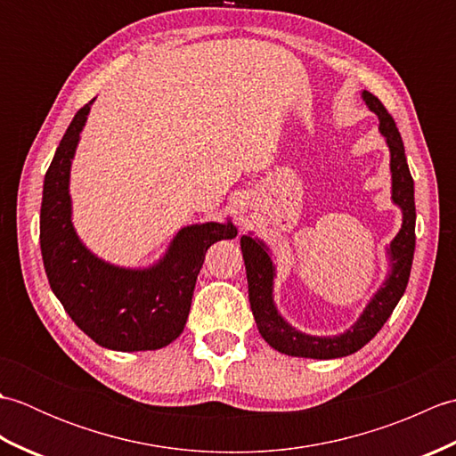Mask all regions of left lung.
Instances as JSON below:
<instances>
[{"label":"left lung","instance_id":"left-lung-1","mask_svg":"<svg viewBox=\"0 0 456 456\" xmlns=\"http://www.w3.org/2000/svg\"><path fill=\"white\" fill-rule=\"evenodd\" d=\"M361 98L366 103V108L380 121L378 131H380L386 144H388L392 203L402 211V227L398 235L386 247L388 274H386L384 282L372 294V297L368 299L366 307L358 315L356 322L346 331L333 337L309 335L299 331L294 325H289L282 314L278 312L274 302L276 265L268 245L253 233L240 239V250H243L247 268L248 302L250 309H253L258 333L263 335L270 346L288 356L329 361V358H341L361 351L368 341H372L374 335L384 327V323L388 322V317L392 315L394 307L398 305L410 280L415 250V200L413 180L408 160H405L403 142L392 115L386 111L382 102L366 90L361 94Z\"/></svg>","mask_w":456,"mask_h":456}]
</instances>
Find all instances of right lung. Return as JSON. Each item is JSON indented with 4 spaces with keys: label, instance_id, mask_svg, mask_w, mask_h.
<instances>
[{
    "label": "right lung",
    "instance_id": "obj_1",
    "mask_svg": "<svg viewBox=\"0 0 456 456\" xmlns=\"http://www.w3.org/2000/svg\"><path fill=\"white\" fill-rule=\"evenodd\" d=\"M94 100L74 115L48 167L41 203V253L48 284L72 322L110 351H157L183 331L208 248L237 227L206 221L182 227L157 263L111 265L84 245L72 221L70 170Z\"/></svg>",
    "mask_w": 456,
    "mask_h": 456
}]
</instances>
